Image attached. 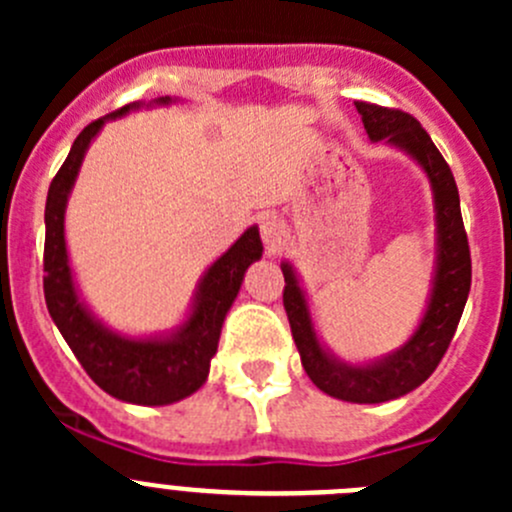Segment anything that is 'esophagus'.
I'll return each mask as SVG.
<instances>
[{
	"label": "esophagus",
	"instance_id": "34e87169",
	"mask_svg": "<svg viewBox=\"0 0 512 512\" xmlns=\"http://www.w3.org/2000/svg\"><path fill=\"white\" fill-rule=\"evenodd\" d=\"M260 237L265 242V250L267 255H275L280 252V247L285 245V237H287V227L285 220L275 213H265L260 218Z\"/></svg>",
	"mask_w": 512,
	"mask_h": 512
}]
</instances>
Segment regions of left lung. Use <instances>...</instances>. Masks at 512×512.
Segmentation results:
<instances>
[{
    "mask_svg": "<svg viewBox=\"0 0 512 512\" xmlns=\"http://www.w3.org/2000/svg\"><path fill=\"white\" fill-rule=\"evenodd\" d=\"M356 111L371 141H384L386 146L409 156L431 183L436 213V260L426 307L414 334L399 349L354 364L334 354L319 337L307 289L302 287V280L289 260L280 265L285 275L282 297L294 344L314 386L349 404H384L421 386L446 354L471 292V252L463 230L456 180L421 123L404 111L364 101H356Z\"/></svg>",
    "mask_w": 512,
    "mask_h": 512,
    "instance_id": "1",
    "label": "left lung"
}]
</instances>
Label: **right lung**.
Wrapping results in <instances>:
<instances>
[{
  "label": "right lung",
  "mask_w": 512,
  "mask_h": 512,
  "mask_svg": "<svg viewBox=\"0 0 512 512\" xmlns=\"http://www.w3.org/2000/svg\"><path fill=\"white\" fill-rule=\"evenodd\" d=\"M178 98L128 103L121 111L89 123L71 146L69 156L51 180L46 195L44 225V297L61 337L81 361L86 374L113 399L138 406H168L200 389L208 381L210 359L218 352L223 322L240 292L245 272L262 257L257 225L247 227L235 242L203 272L188 314L168 332L131 337L103 324L81 297L66 250V205L79 178L86 151L108 121L153 106H170Z\"/></svg>",
  "instance_id": "obj_1"
}]
</instances>
